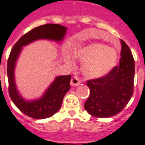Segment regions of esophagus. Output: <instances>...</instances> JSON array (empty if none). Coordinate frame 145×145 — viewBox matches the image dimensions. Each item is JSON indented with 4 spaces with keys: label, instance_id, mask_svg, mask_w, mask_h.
<instances>
[{
    "label": "esophagus",
    "instance_id": "obj_1",
    "mask_svg": "<svg viewBox=\"0 0 145 145\" xmlns=\"http://www.w3.org/2000/svg\"><path fill=\"white\" fill-rule=\"evenodd\" d=\"M81 83V81L78 79L76 76H72L71 78V82H70V84L72 86H78Z\"/></svg>",
    "mask_w": 145,
    "mask_h": 145
}]
</instances>
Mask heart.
I'll return each mask as SVG.
<instances>
[{"instance_id":"heart-1","label":"heart","mask_w":145,"mask_h":145,"mask_svg":"<svg viewBox=\"0 0 145 145\" xmlns=\"http://www.w3.org/2000/svg\"><path fill=\"white\" fill-rule=\"evenodd\" d=\"M72 55L82 61L83 73L91 78H101L108 75L118 61V52L99 42L76 46L72 50ZM63 59L67 64H73V58L69 50H64Z\"/></svg>"}]
</instances>
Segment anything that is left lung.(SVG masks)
<instances>
[{
    "mask_svg": "<svg viewBox=\"0 0 145 145\" xmlns=\"http://www.w3.org/2000/svg\"><path fill=\"white\" fill-rule=\"evenodd\" d=\"M120 42L119 65L106 76L87 82L91 93L84 108L95 118H105L120 113L133 94L135 61L129 46L123 40Z\"/></svg>",
    "mask_w": 145,
    "mask_h": 145,
    "instance_id": "obj_1",
    "label": "left lung"
}]
</instances>
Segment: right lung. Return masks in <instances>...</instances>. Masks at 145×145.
Listing matches in <instances>:
<instances>
[{"label": "right lung", "mask_w": 145, "mask_h": 145, "mask_svg": "<svg viewBox=\"0 0 145 145\" xmlns=\"http://www.w3.org/2000/svg\"><path fill=\"white\" fill-rule=\"evenodd\" d=\"M67 27L57 24H46L37 27L23 35L12 47L7 61V77L9 93L14 104L21 112L33 119L50 118L61 108L65 94L70 89L71 76H60L38 99L27 101L23 99L16 88L15 67L22 47L37 40H50L61 42L63 40Z\"/></svg>", "instance_id": "obj_1"}]
</instances>
